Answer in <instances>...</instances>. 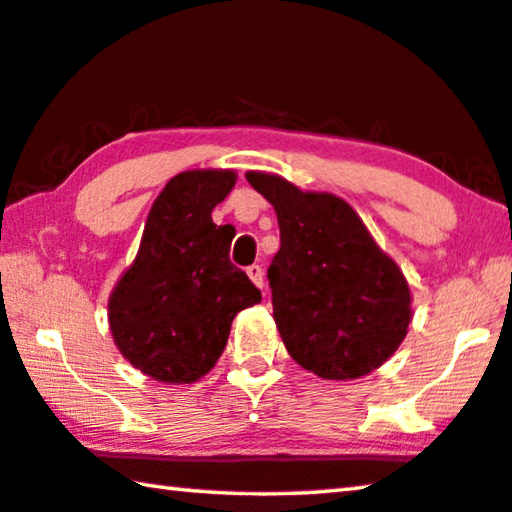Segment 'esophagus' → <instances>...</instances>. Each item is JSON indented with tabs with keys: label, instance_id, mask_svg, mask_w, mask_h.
Here are the masks:
<instances>
[{
	"label": "esophagus",
	"instance_id": "34e87169",
	"mask_svg": "<svg viewBox=\"0 0 512 512\" xmlns=\"http://www.w3.org/2000/svg\"><path fill=\"white\" fill-rule=\"evenodd\" d=\"M247 274H249V279L254 281L258 288H263V267L261 265H249L247 267Z\"/></svg>",
	"mask_w": 512,
	"mask_h": 512
}]
</instances>
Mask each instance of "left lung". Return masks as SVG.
I'll list each match as a JSON object with an SVG mask.
<instances>
[{
  "instance_id": "left-lung-1",
  "label": "left lung",
  "mask_w": 512,
  "mask_h": 512,
  "mask_svg": "<svg viewBox=\"0 0 512 512\" xmlns=\"http://www.w3.org/2000/svg\"><path fill=\"white\" fill-rule=\"evenodd\" d=\"M274 206L281 247L267 267L274 322L288 355L322 380H357L407 336L410 286L359 215L327 192L249 171Z\"/></svg>"
}]
</instances>
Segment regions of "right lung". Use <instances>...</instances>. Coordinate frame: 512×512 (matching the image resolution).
<instances>
[{
  "instance_id": "1",
  "label": "right lung",
  "mask_w": 512,
  "mask_h": 512,
  "mask_svg": "<svg viewBox=\"0 0 512 512\" xmlns=\"http://www.w3.org/2000/svg\"><path fill=\"white\" fill-rule=\"evenodd\" d=\"M235 185L229 169L183 171L148 212L135 263L109 295V329L121 355L169 384H190L217 364L231 322L261 290L229 258L235 229L212 208Z\"/></svg>"
}]
</instances>
